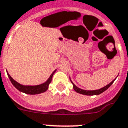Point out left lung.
I'll return each mask as SVG.
<instances>
[{
    "label": "left lung",
    "instance_id": "obj_1",
    "mask_svg": "<svg viewBox=\"0 0 128 128\" xmlns=\"http://www.w3.org/2000/svg\"><path fill=\"white\" fill-rule=\"evenodd\" d=\"M115 80H113V81L111 82V83H109L108 85H106V86H104L103 88H100L99 90H82L80 88H78L77 86H76L74 85V84L72 82V84H73V88L74 89V90L78 93H80V94H84V95H98L100 94H101L103 92H104L105 90H107L112 84L113 83V82L115 81Z\"/></svg>",
    "mask_w": 128,
    "mask_h": 128
}]
</instances>
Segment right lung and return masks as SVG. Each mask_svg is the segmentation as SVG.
Segmentation results:
<instances>
[{
	"mask_svg": "<svg viewBox=\"0 0 128 128\" xmlns=\"http://www.w3.org/2000/svg\"><path fill=\"white\" fill-rule=\"evenodd\" d=\"M55 71L50 75V78L48 79V80L45 83L40 84V85H38V86H23L22 84L17 83V82L15 81L10 77V75L8 74V73L7 74V75H8V78L10 80V81L11 82V83L13 84V86H15L18 90H20L22 92L26 93V94H40V93L44 92L45 91H46L47 89L48 88L50 83L51 82L52 78V76L54 74Z\"/></svg>",
	"mask_w": 128,
	"mask_h": 128,
	"instance_id": "1",
	"label": "right lung"
}]
</instances>
